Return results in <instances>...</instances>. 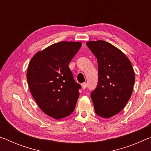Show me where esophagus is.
Listing matches in <instances>:
<instances>
[{"label":"esophagus","instance_id":"1","mask_svg":"<svg viewBox=\"0 0 151 151\" xmlns=\"http://www.w3.org/2000/svg\"><path fill=\"white\" fill-rule=\"evenodd\" d=\"M81 86H82V88H83V89H85L86 88V86H87V83H82Z\"/></svg>","mask_w":151,"mask_h":151}]
</instances>
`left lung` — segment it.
Returning <instances> with one entry per match:
<instances>
[{"mask_svg": "<svg viewBox=\"0 0 151 151\" xmlns=\"http://www.w3.org/2000/svg\"><path fill=\"white\" fill-rule=\"evenodd\" d=\"M86 46L98 62V83L91 93L94 111L101 117L110 118L121 112L131 98L134 70L127 56L110 43L89 41Z\"/></svg>", "mask_w": 151, "mask_h": 151, "instance_id": "1", "label": "left lung"}]
</instances>
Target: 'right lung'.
Returning a JSON list of instances; mask_svg holds the SVG:
<instances>
[{
  "label": "right lung",
  "instance_id": "obj_1",
  "mask_svg": "<svg viewBox=\"0 0 151 151\" xmlns=\"http://www.w3.org/2000/svg\"><path fill=\"white\" fill-rule=\"evenodd\" d=\"M81 46L79 42L55 43L37 53L29 65L27 77L32 96L40 109L55 119L75 110L81 86L68 65Z\"/></svg>",
  "mask_w": 151,
  "mask_h": 151
}]
</instances>
